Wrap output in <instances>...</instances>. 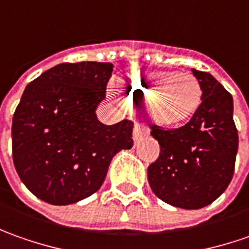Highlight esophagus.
<instances>
[{
    "mask_svg": "<svg viewBox=\"0 0 249 249\" xmlns=\"http://www.w3.org/2000/svg\"><path fill=\"white\" fill-rule=\"evenodd\" d=\"M149 133H150V129L146 125L141 124V123H136L135 126H133V141L136 143V142L141 141L142 138L147 136Z\"/></svg>",
    "mask_w": 249,
    "mask_h": 249,
    "instance_id": "esophagus-1",
    "label": "esophagus"
}]
</instances>
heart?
Here are the masks:
<instances>
[{"label": "heart", "mask_w": 249, "mask_h": 249, "mask_svg": "<svg viewBox=\"0 0 249 249\" xmlns=\"http://www.w3.org/2000/svg\"><path fill=\"white\" fill-rule=\"evenodd\" d=\"M120 89L111 87L108 95L116 102H123L121 91L135 103L146 99L147 116L161 126L187 123L197 113L202 99L200 81L189 73L133 70L121 75Z\"/></svg>", "instance_id": "1"}]
</instances>
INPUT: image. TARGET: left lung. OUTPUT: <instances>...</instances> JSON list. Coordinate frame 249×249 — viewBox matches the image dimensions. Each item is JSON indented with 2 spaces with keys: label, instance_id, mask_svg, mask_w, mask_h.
I'll return each instance as SVG.
<instances>
[{
  "label": "left lung",
  "instance_id": "1",
  "mask_svg": "<svg viewBox=\"0 0 249 249\" xmlns=\"http://www.w3.org/2000/svg\"><path fill=\"white\" fill-rule=\"evenodd\" d=\"M192 71L201 85V105L180 128L151 125V136L161 150L147 168L153 193L183 210L207 207L226 190L238 150L231 95L210 73Z\"/></svg>",
  "mask_w": 249,
  "mask_h": 249
}]
</instances>
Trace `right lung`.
I'll return each instance as SVG.
<instances>
[{
	"label": "right lung",
	"mask_w": 249,
	"mask_h": 249,
	"mask_svg": "<svg viewBox=\"0 0 249 249\" xmlns=\"http://www.w3.org/2000/svg\"><path fill=\"white\" fill-rule=\"evenodd\" d=\"M111 73V63H62L26 87L12 120L13 164L39 200L67 205L89 197L111 159L133 146L132 121L105 125L95 113Z\"/></svg>",
	"instance_id": "obj_1"
}]
</instances>
